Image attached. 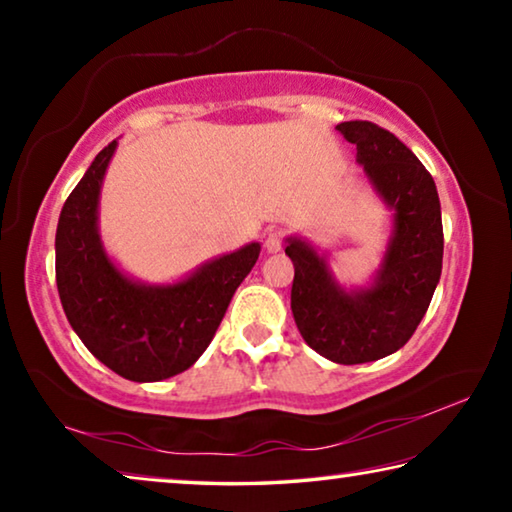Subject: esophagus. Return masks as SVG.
I'll list each match as a JSON object with an SVG mask.
<instances>
[{
	"label": "esophagus",
	"mask_w": 512,
	"mask_h": 512,
	"mask_svg": "<svg viewBox=\"0 0 512 512\" xmlns=\"http://www.w3.org/2000/svg\"><path fill=\"white\" fill-rule=\"evenodd\" d=\"M284 237H287V232H284L282 228L268 230L266 241H264V248L268 250V253H280L282 246H284Z\"/></svg>",
	"instance_id": "34e87169"
}]
</instances>
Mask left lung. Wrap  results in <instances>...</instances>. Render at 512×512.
Returning a JSON list of instances; mask_svg holds the SVG:
<instances>
[{
    "mask_svg": "<svg viewBox=\"0 0 512 512\" xmlns=\"http://www.w3.org/2000/svg\"><path fill=\"white\" fill-rule=\"evenodd\" d=\"M357 144L377 194L391 207L393 235L375 284L345 291L307 241L287 239L296 275L291 311L311 350L343 366L384 359L418 329L443 271V219L431 173L393 133L372 121L336 126Z\"/></svg>",
    "mask_w": 512,
    "mask_h": 512,
    "instance_id": "1",
    "label": "left lung"
}]
</instances>
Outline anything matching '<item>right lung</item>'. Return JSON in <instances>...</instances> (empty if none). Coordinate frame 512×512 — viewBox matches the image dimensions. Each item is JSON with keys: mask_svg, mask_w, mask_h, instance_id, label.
I'll return each instance as SVG.
<instances>
[{"mask_svg": "<svg viewBox=\"0 0 512 512\" xmlns=\"http://www.w3.org/2000/svg\"><path fill=\"white\" fill-rule=\"evenodd\" d=\"M112 140L67 196L56 230V284L65 316L85 348L131 381H160L194 366L212 343L232 296L259 257V244L207 262L183 282H133L101 246L97 212Z\"/></svg>", "mask_w": 512, "mask_h": 512, "instance_id": "obj_1", "label": "right lung"}]
</instances>
